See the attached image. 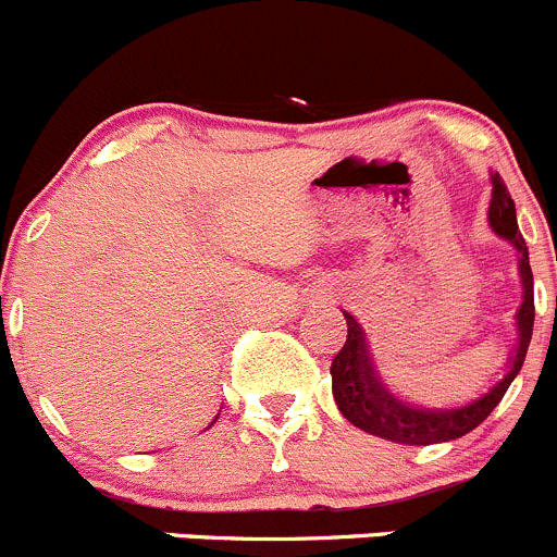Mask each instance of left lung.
Returning <instances> with one entry per match:
<instances>
[{
    "label": "left lung",
    "mask_w": 557,
    "mask_h": 557,
    "mask_svg": "<svg viewBox=\"0 0 557 557\" xmlns=\"http://www.w3.org/2000/svg\"><path fill=\"white\" fill-rule=\"evenodd\" d=\"M490 181H493L487 208L490 230L498 238H504L506 244L515 246L517 271H520L522 284V302L515 313L517 344L511 355L506 357L504 376L495 379L476 398L458 406L436 409V406H422L414 404V400L400 398L389 389L382 373L376 371L371 344H368L362 324L349 311H344L349 335H346L344 349L335 355L333 366H330L333 398L338 404L341 414L355 428L371 433V436L387 438V442L395 444H409V447H425V444H442L466 436V433H471L473 428L487 420L490 411L500 404V398H504L509 384L520 373L522 362H525V351L533 335V273L531 262H528V246L522 240L520 227H517L515 200H511L509 189H506L498 173H490Z\"/></svg>",
    "instance_id": "left-lung-1"
}]
</instances>
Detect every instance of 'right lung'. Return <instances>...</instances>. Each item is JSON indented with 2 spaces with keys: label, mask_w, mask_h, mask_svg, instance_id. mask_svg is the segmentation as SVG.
I'll return each mask as SVG.
<instances>
[{
  "label": "right lung",
  "mask_w": 557,
  "mask_h": 557,
  "mask_svg": "<svg viewBox=\"0 0 557 557\" xmlns=\"http://www.w3.org/2000/svg\"><path fill=\"white\" fill-rule=\"evenodd\" d=\"M213 422H216V420H213ZM213 422H211V425H213ZM211 425H208V428H211Z\"/></svg>",
  "instance_id": "add662e5"
}]
</instances>
